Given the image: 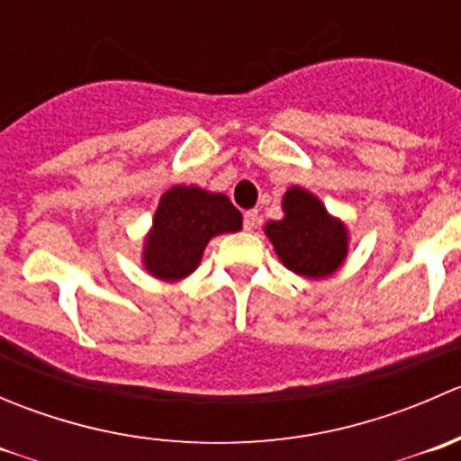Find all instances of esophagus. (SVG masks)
I'll list each match as a JSON object with an SVG mask.
<instances>
[{
	"label": "esophagus",
	"instance_id": "esophagus-1",
	"mask_svg": "<svg viewBox=\"0 0 461 461\" xmlns=\"http://www.w3.org/2000/svg\"><path fill=\"white\" fill-rule=\"evenodd\" d=\"M257 222H258V212H257V209H249V212L243 213V227H245V230L252 231L254 227H257Z\"/></svg>",
	"mask_w": 461,
	"mask_h": 461
}]
</instances>
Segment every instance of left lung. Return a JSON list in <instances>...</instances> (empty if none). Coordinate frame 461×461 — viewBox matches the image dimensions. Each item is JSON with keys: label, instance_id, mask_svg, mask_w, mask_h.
Here are the masks:
<instances>
[{"label": "left lung", "instance_id": "1", "mask_svg": "<svg viewBox=\"0 0 461 461\" xmlns=\"http://www.w3.org/2000/svg\"><path fill=\"white\" fill-rule=\"evenodd\" d=\"M281 221H269L265 234L278 258L294 274L323 278L337 272L348 257V230L339 218L325 212L314 194L290 187L283 196Z\"/></svg>", "mask_w": 461, "mask_h": 461}]
</instances>
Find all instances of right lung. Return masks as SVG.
Instances as JSON below:
<instances>
[{
    "label": "right lung",
    "instance_id": "right-lung-1",
    "mask_svg": "<svg viewBox=\"0 0 461 461\" xmlns=\"http://www.w3.org/2000/svg\"><path fill=\"white\" fill-rule=\"evenodd\" d=\"M240 227L243 216L225 194L176 185L158 203L153 227L144 240L142 263L160 281H180L198 267L213 236Z\"/></svg>",
    "mask_w": 461,
    "mask_h": 461
}]
</instances>
